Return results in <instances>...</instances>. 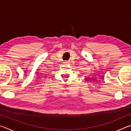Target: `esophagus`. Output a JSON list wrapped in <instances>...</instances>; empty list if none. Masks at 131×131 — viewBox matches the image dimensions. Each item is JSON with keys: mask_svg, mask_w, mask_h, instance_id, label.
<instances>
[{"mask_svg": "<svg viewBox=\"0 0 131 131\" xmlns=\"http://www.w3.org/2000/svg\"><path fill=\"white\" fill-rule=\"evenodd\" d=\"M65 62V63H69V62L68 61H65V62Z\"/></svg>", "mask_w": 131, "mask_h": 131, "instance_id": "1", "label": "esophagus"}]
</instances>
